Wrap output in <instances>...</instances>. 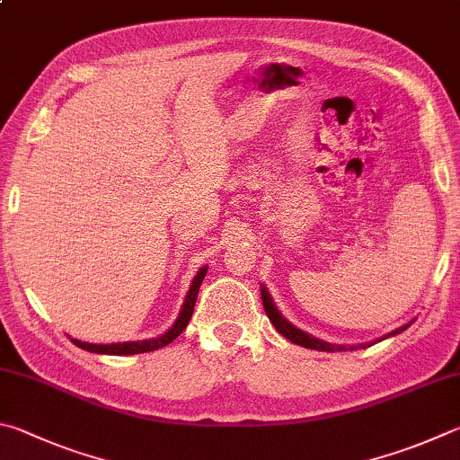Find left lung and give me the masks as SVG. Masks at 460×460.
<instances>
[{"label": "left lung", "instance_id": "obj_1", "mask_svg": "<svg viewBox=\"0 0 460 460\" xmlns=\"http://www.w3.org/2000/svg\"><path fill=\"white\" fill-rule=\"evenodd\" d=\"M261 299H263V307H265L267 317H270V322L275 325V330H278L283 338H288L289 341H294V344H297V346H304V348H310V349H320V352H333V349H346L344 346H333V344H328V341L317 340V338L310 336V333H305V332H302L299 328H296L294 323H289L286 317L279 314L278 307H275L273 299L270 296V291L265 289V286H261ZM408 325H411V323L402 325V328L394 330L392 333L404 332ZM392 333H390V336H392ZM349 349H354V346H349Z\"/></svg>", "mask_w": 460, "mask_h": 460}]
</instances>
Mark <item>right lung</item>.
<instances>
[{
  "instance_id": "1",
  "label": "right lung",
  "mask_w": 460,
  "mask_h": 460,
  "mask_svg": "<svg viewBox=\"0 0 460 460\" xmlns=\"http://www.w3.org/2000/svg\"><path fill=\"white\" fill-rule=\"evenodd\" d=\"M205 275H207V267H201V270L197 271L193 283H190L185 302H182V307H181V312H179V317H177V320H174L172 328H171L169 332H164L161 338L143 340V341H122V344H88V341H80V340H76V338H72V341H74V344H76L78 348L88 349V352H94V354H111V356L143 354V352H153V349H158V348H164L166 344H171V341H172L174 338H179L181 332L187 328L190 315H193L199 288H201Z\"/></svg>"
}]
</instances>
